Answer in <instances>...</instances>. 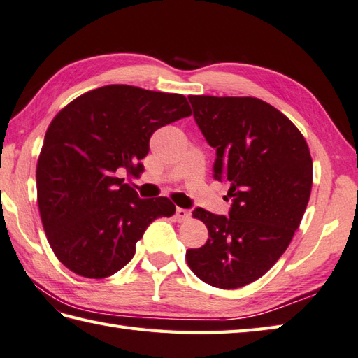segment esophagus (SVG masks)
I'll list each match as a JSON object with an SVG mask.
<instances>
[{"mask_svg":"<svg viewBox=\"0 0 358 358\" xmlns=\"http://www.w3.org/2000/svg\"><path fill=\"white\" fill-rule=\"evenodd\" d=\"M189 217H191V213H189L187 209L177 208V211H175V219H177L178 222H186V220H189Z\"/></svg>","mask_w":358,"mask_h":358,"instance_id":"obj_1","label":"esophagus"}]
</instances>
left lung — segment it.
<instances>
[{"label":"left lung","instance_id":"8db88e82","mask_svg":"<svg viewBox=\"0 0 358 358\" xmlns=\"http://www.w3.org/2000/svg\"><path fill=\"white\" fill-rule=\"evenodd\" d=\"M195 122L215 147L214 180L229 185V217L197 208L208 241L186 251L195 276L217 289L262 278L289 247L310 199L313 166L296 125L257 97L189 96Z\"/></svg>","mask_w":358,"mask_h":358}]
</instances>
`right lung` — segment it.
I'll list each match as a JSON object with an SVG mask.
<instances>
[{
  "label": "right lung",
  "instance_id": "1",
  "mask_svg": "<svg viewBox=\"0 0 358 358\" xmlns=\"http://www.w3.org/2000/svg\"><path fill=\"white\" fill-rule=\"evenodd\" d=\"M191 113L183 94L107 85L54 116L37 161V203L46 239L66 268L91 279L115 275L145 228L175 214L167 197L139 199L119 172L138 177L153 131Z\"/></svg>",
  "mask_w": 358,
  "mask_h": 358
}]
</instances>
